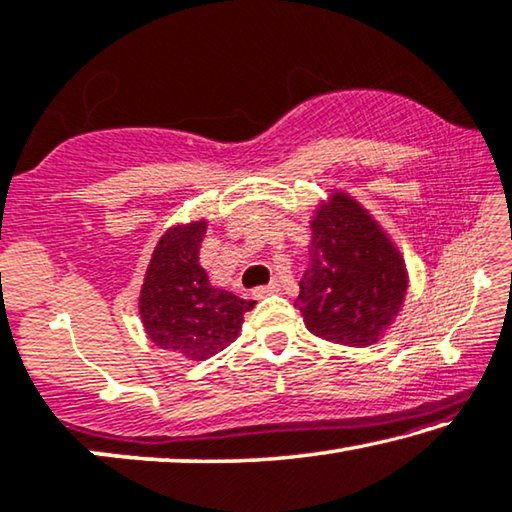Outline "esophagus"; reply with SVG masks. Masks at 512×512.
<instances>
[{"instance_id": "1", "label": "esophagus", "mask_w": 512, "mask_h": 512, "mask_svg": "<svg viewBox=\"0 0 512 512\" xmlns=\"http://www.w3.org/2000/svg\"><path fill=\"white\" fill-rule=\"evenodd\" d=\"M278 292H280V282L273 280L271 285H264V287L253 289V296H255V299H264V296H271V294H278Z\"/></svg>"}]
</instances>
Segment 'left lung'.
<instances>
[{"instance_id":"left-lung-1","label":"left lung","mask_w":512,"mask_h":512,"mask_svg":"<svg viewBox=\"0 0 512 512\" xmlns=\"http://www.w3.org/2000/svg\"><path fill=\"white\" fill-rule=\"evenodd\" d=\"M310 232V264L294 303L305 329L335 345H375L398 317L409 287L400 250L342 190L319 204Z\"/></svg>"}]
</instances>
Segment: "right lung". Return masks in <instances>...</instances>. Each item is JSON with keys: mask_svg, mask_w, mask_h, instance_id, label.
I'll return each mask as SVG.
<instances>
[{"mask_svg": "<svg viewBox=\"0 0 512 512\" xmlns=\"http://www.w3.org/2000/svg\"><path fill=\"white\" fill-rule=\"evenodd\" d=\"M207 220L174 225L156 243L140 289L144 333L158 349L204 361L239 338L255 301L213 287L200 266Z\"/></svg>", "mask_w": 512, "mask_h": 512, "instance_id": "right-lung-1", "label": "right lung"}]
</instances>
